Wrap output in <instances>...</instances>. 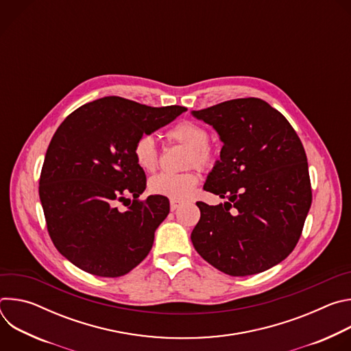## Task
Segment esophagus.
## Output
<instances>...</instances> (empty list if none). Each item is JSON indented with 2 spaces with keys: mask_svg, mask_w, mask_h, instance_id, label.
<instances>
[{
  "mask_svg": "<svg viewBox=\"0 0 351 351\" xmlns=\"http://www.w3.org/2000/svg\"><path fill=\"white\" fill-rule=\"evenodd\" d=\"M180 207V203L179 202H175V199H171V211H175Z\"/></svg>",
  "mask_w": 351,
  "mask_h": 351,
  "instance_id": "1",
  "label": "esophagus"
}]
</instances>
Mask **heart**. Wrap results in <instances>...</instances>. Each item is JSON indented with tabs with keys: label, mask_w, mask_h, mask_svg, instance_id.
Listing matches in <instances>:
<instances>
[{
	"label": "heart",
	"mask_w": 351,
	"mask_h": 351,
	"mask_svg": "<svg viewBox=\"0 0 351 351\" xmlns=\"http://www.w3.org/2000/svg\"><path fill=\"white\" fill-rule=\"evenodd\" d=\"M167 137L171 141L189 147L186 158L187 167L208 168L215 161V153L213 145L208 143V130L197 122L182 121L173 125ZM133 157L136 164L149 172L158 165V149L152 136L141 134L133 144ZM198 183V175L195 172L184 173H160L149 180V190L154 194L164 195L172 199H186L191 197L194 187Z\"/></svg>",
	"instance_id": "obj_1"
}]
</instances>
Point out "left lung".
I'll return each instance as SVG.
<instances>
[{"instance_id": "obj_1", "label": "left lung", "mask_w": 351, "mask_h": 351, "mask_svg": "<svg viewBox=\"0 0 351 351\" xmlns=\"http://www.w3.org/2000/svg\"><path fill=\"white\" fill-rule=\"evenodd\" d=\"M191 114L223 143L204 190L228 198L219 206L197 203L195 252L232 276L264 272L293 252L311 207L304 147L261 98L230 99Z\"/></svg>"}]
</instances>
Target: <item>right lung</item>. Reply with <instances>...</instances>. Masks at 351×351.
Returning a JSON list of instances; mask_svg holds the SVG:
<instances>
[{"instance_id": "obj_1", "label": "right lung", "mask_w": 351, "mask_h": 351, "mask_svg": "<svg viewBox=\"0 0 351 351\" xmlns=\"http://www.w3.org/2000/svg\"><path fill=\"white\" fill-rule=\"evenodd\" d=\"M184 111L112 95L82 106L60 125L47 148L38 194L49 237L73 265L118 278L147 257L169 199H138L145 173L134 161L133 144Z\"/></svg>"}]
</instances>
